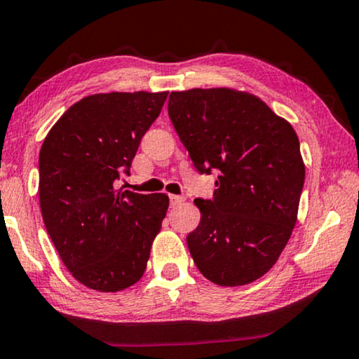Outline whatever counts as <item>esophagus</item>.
I'll return each instance as SVG.
<instances>
[{
	"label": "esophagus",
	"mask_w": 359,
	"mask_h": 359,
	"mask_svg": "<svg viewBox=\"0 0 359 359\" xmlns=\"http://www.w3.org/2000/svg\"><path fill=\"white\" fill-rule=\"evenodd\" d=\"M169 198H170V206H177L185 200L184 196H180V195H169Z\"/></svg>",
	"instance_id": "34e87169"
}]
</instances>
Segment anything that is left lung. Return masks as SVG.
<instances>
[{
    "label": "left lung",
    "mask_w": 359,
    "mask_h": 359,
    "mask_svg": "<svg viewBox=\"0 0 359 359\" xmlns=\"http://www.w3.org/2000/svg\"><path fill=\"white\" fill-rule=\"evenodd\" d=\"M169 117L200 174L219 170L187 236L200 273L219 286L259 280L296 224L304 163L294 128L255 95L228 88L170 93Z\"/></svg>",
    "instance_id": "1"
}]
</instances>
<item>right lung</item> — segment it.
<instances>
[{
    "mask_svg": "<svg viewBox=\"0 0 359 359\" xmlns=\"http://www.w3.org/2000/svg\"><path fill=\"white\" fill-rule=\"evenodd\" d=\"M168 93L94 94L72 105L39 154V198L60 259L102 292L135 285L169 208L164 194L115 190Z\"/></svg>",
    "mask_w": 359,
    "mask_h": 359,
    "instance_id": "1",
    "label": "right lung"
}]
</instances>
